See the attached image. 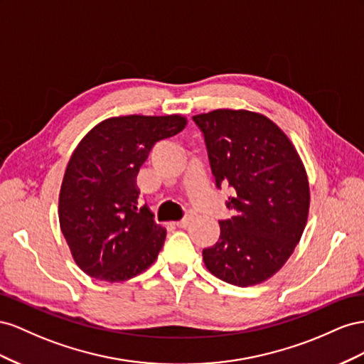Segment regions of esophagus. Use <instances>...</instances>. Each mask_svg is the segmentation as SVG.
<instances>
[{
    "label": "esophagus",
    "mask_w": 364,
    "mask_h": 364,
    "mask_svg": "<svg viewBox=\"0 0 364 364\" xmlns=\"http://www.w3.org/2000/svg\"><path fill=\"white\" fill-rule=\"evenodd\" d=\"M192 220L193 218L192 216H186V218H183L181 221H178V223H175V225L178 227V228H186V227H189V224L192 223Z\"/></svg>",
    "instance_id": "esophagus-1"
}]
</instances>
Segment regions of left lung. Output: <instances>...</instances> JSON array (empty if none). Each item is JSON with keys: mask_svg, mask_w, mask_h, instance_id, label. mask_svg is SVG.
<instances>
[{"mask_svg": "<svg viewBox=\"0 0 364 364\" xmlns=\"http://www.w3.org/2000/svg\"><path fill=\"white\" fill-rule=\"evenodd\" d=\"M201 129L216 188L228 184L233 216L220 221L218 242L203 250L209 272L252 287L276 274L305 230L308 176L293 143L274 122L247 109L192 117Z\"/></svg>", "mask_w": 364, "mask_h": 364, "instance_id": "left-lung-1", "label": "left lung"}]
</instances>
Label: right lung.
I'll return each mask as SVG.
<instances>
[{
  "label": "right lung",
  "instance_id": "1",
  "mask_svg": "<svg viewBox=\"0 0 364 364\" xmlns=\"http://www.w3.org/2000/svg\"><path fill=\"white\" fill-rule=\"evenodd\" d=\"M186 123L180 114H132L100 122L80 140L62 180L59 224L82 272L123 282L157 259L166 230L146 205L139 209L136 176L154 144Z\"/></svg>",
  "mask_w": 364,
  "mask_h": 364
}]
</instances>
